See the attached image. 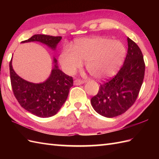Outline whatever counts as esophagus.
<instances>
[{
    "label": "esophagus",
    "mask_w": 159,
    "mask_h": 159,
    "mask_svg": "<svg viewBox=\"0 0 159 159\" xmlns=\"http://www.w3.org/2000/svg\"><path fill=\"white\" fill-rule=\"evenodd\" d=\"M83 83H84V81H83V80H81L76 79V80H74V85H80Z\"/></svg>",
    "instance_id": "obj_1"
}]
</instances>
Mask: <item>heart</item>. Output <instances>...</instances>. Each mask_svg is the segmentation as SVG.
I'll return each instance as SVG.
<instances>
[{"label": "heart", "instance_id": "b5f03b06", "mask_svg": "<svg viewBox=\"0 0 159 159\" xmlns=\"http://www.w3.org/2000/svg\"><path fill=\"white\" fill-rule=\"evenodd\" d=\"M126 49L122 42L96 37L77 39L73 51L65 50L61 53L59 61L68 74H74L86 62V69L97 79L115 75L122 66Z\"/></svg>", "mask_w": 159, "mask_h": 159}]
</instances>
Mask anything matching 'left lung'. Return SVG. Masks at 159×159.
Instances as JSON below:
<instances>
[{
	"label": "left lung",
	"instance_id": "left-lung-1",
	"mask_svg": "<svg viewBox=\"0 0 159 159\" xmlns=\"http://www.w3.org/2000/svg\"><path fill=\"white\" fill-rule=\"evenodd\" d=\"M123 66L116 76L100 85L98 93L91 99L96 112L106 117L123 114L135 102L145 74V63L139 47L129 38Z\"/></svg>",
	"mask_w": 159,
	"mask_h": 159
}]
</instances>
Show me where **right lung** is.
Segmentation results:
<instances>
[{"instance_id":"add662e5","label":"right lung","mask_w":159,"mask_h":159,"mask_svg":"<svg viewBox=\"0 0 159 159\" xmlns=\"http://www.w3.org/2000/svg\"><path fill=\"white\" fill-rule=\"evenodd\" d=\"M61 39V37L38 34L22 43L38 42L55 50ZM53 63L48 79L43 83H33L22 79L15 72L12 67V58L9 63L10 79L16 98L25 110L39 117H52L58 113L73 86L72 77L59 68L55 57Z\"/></svg>"}]
</instances>
